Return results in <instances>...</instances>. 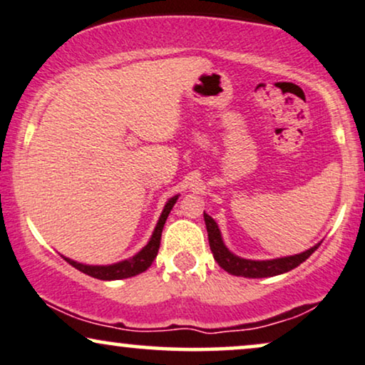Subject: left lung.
<instances>
[{
  "label": "left lung",
  "instance_id": "left-lung-1",
  "mask_svg": "<svg viewBox=\"0 0 365 365\" xmlns=\"http://www.w3.org/2000/svg\"><path fill=\"white\" fill-rule=\"evenodd\" d=\"M204 219L207 225V232H209V244L210 251L214 255V259L219 262V266L227 273L234 276H244V278H267V276H276L288 273V271L294 269V267L307 261L313 252L317 251L320 244L313 246L308 251L302 252V255H294L288 257H279V259L271 261H251L242 259V257L234 256L227 247L224 246L222 237H220V230L217 227L215 220L210 215L204 212Z\"/></svg>",
  "mask_w": 365,
  "mask_h": 365
}]
</instances>
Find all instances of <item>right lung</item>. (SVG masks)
<instances>
[{"instance_id":"1","label":"right lung","mask_w":365,"mask_h":365,"mask_svg":"<svg viewBox=\"0 0 365 365\" xmlns=\"http://www.w3.org/2000/svg\"><path fill=\"white\" fill-rule=\"evenodd\" d=\"M177 202V197L170 198L165 205L163 212H161V217L156 224L153 236H151L150 242L146 244L145 247L138 252L136 256H133L131 259L121 261L118 264H110V266H86L81 264V262H76L72 259H67L68 264H72L76 269L82 271V273L92 276V278H98V279H123V278H131V276H136L146 271L151 266V262L155 261L156 255H158V249H160V241H161V232H163V225L167 222V217L172 210V207Z\"/></svg>"}]
</instances>
